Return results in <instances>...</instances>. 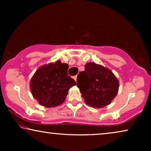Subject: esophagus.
<instances>
[{"label":"esophagus","mask_w":151,"mask_h":151,"mask_svg":"<svg viewBox=\"0 0 151 151\" xmlns=\"http://www.w3.org/2000/svg\"><path fill=\"white\" fill-rule=\"evenodd\" d=\"M73 79L76 80H76H77V76H73Z\"/></svg>","instance_id":"1"}]
</instances>
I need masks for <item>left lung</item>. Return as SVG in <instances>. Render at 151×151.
I'll return each mask as SVG.
<instances>
[{
  "label": "left lung",
  "mask_w": 151,
  "mask_h": 151,
  "mask_svg": "<svg viewBox=\"0 0 151 151\" xmlns=\"http://www.w3.org/2000/svg\"><path fill=\"white\" fill-rule=\"evenodd\" d=\"M77 86L88 106L102 108L116 96L119 82L113 72L94 63H87L77 77Z\"/></svg>",
  "instance_id": "8db88e82"
}]
</instances>
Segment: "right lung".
I'll use <instances>...</instances> for the list:
<instances>
[{
  "label": "right lung",
  "instance_id": "right-lung-1",
  "mask_svg": "<svg viewBox=\"0 0 151 151\" xmlns=\"http://www.w3.org/2000/svg\"><path fill=\"white\" fill-rule=\"evenodd\" d=\"M69 65L57 60L39 68L31 79V91L39 104L47 108L63 104L76 81L68 76Z\"/></svg>",
  "mask_w": 151,
  "mask_h": 151
}]
</instances>
